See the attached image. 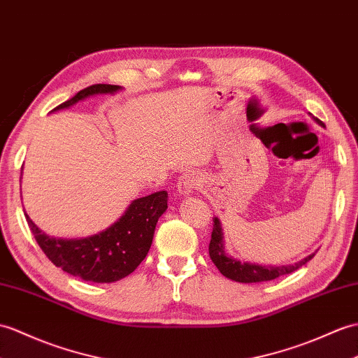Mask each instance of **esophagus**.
Segmentation results:
<instances>
[{
    "instance_id": "obj_1",
    "label": "esophagus",
    "mask_w": 358,
    "mask_h": 358,
    "mask_svg": "<svg viewBox=\"0 0 358 358\" xmlns=\"http://www.w3.org/2000/svg\"><path fill=\"white\" fill-rule=\"evenodd\" d=\"M203 187V177L198 171H186L178 178V190L182 195H189Z\"/></svg>"
}]
</instances>
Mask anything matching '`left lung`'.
Instances as JSON below:
<instances>
[{
  "label": "left lung",
  "instance_id": "left-lung-1",
  "mask_svg": "<svg viewBox=\"0 0 358 358\" xmlns=\"http://www.w3.org/2000/svg\"><path fill=\"white\" fill-rule=\"evenodd\" d=\"M319 122V119H317ZM322 123V122H320ZM222 231L218 218H213V230H212V238L209 243V255L212 262L217 265V268L221 271L224 276L243 282V284H252V282H265V280H273L279 276H284V274H289L301 268L308 261L314 257V253L308 257H305L301 262L294 265H285V267H262V265H255L248 262H239L236 259H231V257L226 256L222 252Z\"/></svg>",
  "mask_w": 358,
  "mask_h": 358
}]
</instances>
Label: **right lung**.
Masks as SVG:
<instances>
[{
  "instance_id": "1",
  "label": "right lung",
  "mask_w": 358,
  "mask_h": 358,
  "mask_svg": "<svg viewBox=\"0 0 358 358\" xmlns=\"http://www.w3.org/2000/svg\"><path fill=\"white\" fill-rule=\"evenodd\" d=\"M117 90H120L117 85H91L55 110L69 108L88 96L114 93ZM166 209L168 194L164 190L134 199L123 217L110 229L84 239L50 238L33 224L27 213L26 220L41 250L56 267L84 280L106 284L127 278L145 259L152 244L157 221Z\"/></svg>"
}]
</instances>
